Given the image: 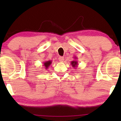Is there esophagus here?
Masks as SVG:
<instances>
[{
	"label": "esophagus",
	"mask_w": 121,
	"mask_h": 121,
	"mask_svg": "<svg viewBox=\"0 0 121 121\" xmlns=\"http://www.w3.org/2000/svg\"><path fill=\"white\" fill-rule=\"evenodd\" d=\"M59 62H63L64 61V57H59Z\"/></svg>",
	"instance_id": "obj_1"
}]
</instances>
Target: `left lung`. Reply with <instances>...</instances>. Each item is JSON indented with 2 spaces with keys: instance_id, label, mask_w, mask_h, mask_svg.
<instances>
[{
  "instance_id": "1",
  "label": "left lung",
  "mask_w": 121,
  "mask_h": 121,
  "mask_svg": "<svg viewBox=\"0 0 121 121\" xmlns=\"http://www.w3.org/2000/svg\"><path fill=\"white\" fill-rule=\"evenodd\" d=\"M74 58L75 59H77V58L76 57H74ZM70 64L72 65V66L73 68H76L77 67V66L78 65V61L77 60H73L71 62Z\"/></svg>"
}]
</instances>
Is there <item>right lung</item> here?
I'll list each match as a JSON object with an SVG mask.
<instances>
[{
  "label": "right lung",
  "instance_id": "obj_1",
  "mask_svg": "<svg viewBox=\"0 0 121 121\" xmlns=\"http://www.w3.org/2000/svg\"><path fill=\"white\" fill-rule=\"evenodd\" d=\"M52 60H46L44 61L43 62V66H44V68L46 69H47L48 68V67L50 66V65L52 63Z\"/></svg>",
  "mask_w": 121,
  "mask_h": 121
}]
</instances>
